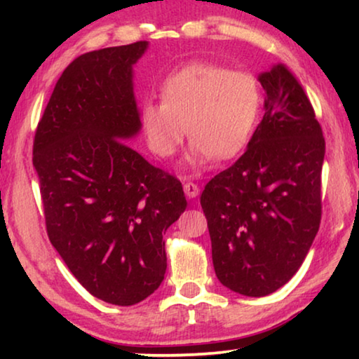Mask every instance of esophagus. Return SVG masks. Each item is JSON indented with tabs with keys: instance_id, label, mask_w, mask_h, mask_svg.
Returning a JSON list of instances; mask_svg holds the SVG:
<instances>
[{
	"instance_id": "obj_1",
	"label": "esophagus",
	"mask_w": 359,
	"mask_h": 359,
	"mask_svg": "<svg viewBox=\"0 0 359 359\" xmlns=\"http://www.w3.org/2000/svg\"><path fill=\"white\" fill-rule=\"evenodd\" d=\"M184 191L187 194V198H196L199 194V187L196 184H193V182H185Z\"/></svg>"
}]
</instances>
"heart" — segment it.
<instances>
[{"mask_svg":"<svg viewBox=\"0 0 359 359\" xmlns=\"http://www.w3.org/2000/svg\"><path fill=\"white\" fill-rule=\"evenodd\" d=\"M160 93L161 101H145L139 114L145 141L155 155L168 158L188 131L191 141L185 163L190 166L241 154L263 106L257 76L210 63L188 65L174 72Z\"/></svg>","mask_w":359,"mask_h":359,"instance_id":"heart-1","label":"heart"}]
</instances>
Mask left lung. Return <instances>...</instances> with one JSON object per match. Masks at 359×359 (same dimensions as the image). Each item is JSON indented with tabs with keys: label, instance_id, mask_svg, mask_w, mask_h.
<instances>
[{
	"label": "left lung",
	"instance_id": "1",
	"mask_svg": "<svg viewBox=\"0 0 359 359\" xmlns=\"http://www.w3.org/2000/svg\"><path fill=\"white\" fill-rule=\"evenodd\" d=\"M264 115L245 154L201 194L222 285L259 297L283 287L307 257L321 220L325 137L285 65L258 76Z\"/></svg>",
	"mask_w": 359,
	"mask_h": 359
}]
</instances>
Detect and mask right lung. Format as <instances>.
<instances>
[{
  "instance_id": "right-lung-1",
  "label": "right lung",
  "mask_w": 359,
  "mask_h": 359,
  "mask_svg": "<svg viewBox=\"0 0 359 359\" xmlns=\"http://www.w3.org/2000/svg\"><path fill=\"white\" fill-rule=\"evenodd\" d=\"M147 41L77 57L38 123V172L52 245L98 299L133 306L166 272L163 233L187 209L177 180L123 141L141 131L133 66Z\"/></svg>"
}]
</instances>
